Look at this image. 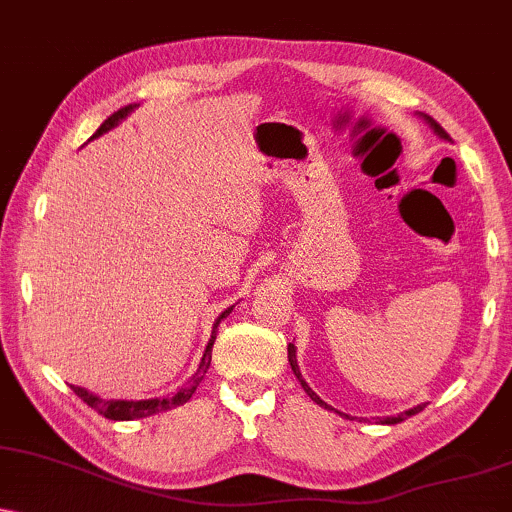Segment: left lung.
I'll return each instance as SVG.
<instances>
[{
  "mask_svg": "<svg viewBox=\"0 0 512 512\" xmlns=\"http://www.w3.org/2000/svg\"><path fill=\"white\" fill-rule=\"evenodd\" d=\"M420 116H422V118H425V123H427V125H430V128H432L434 132H437V135L441 137V140H449V142H451L449 132H446L444 128H441V125H439L437 121H434V118H430V116H425V113H420ZM287 358H289V365H292V370H294L296 380H299V382H301V387H304V391H306V394H308V396H311V399H313L315 403H318V406H323L325 410H334V408L330 406V403H325L323 399H320V396H318V394H315V391H313L311 387H308V382L304 380V375H301V370H299V361H296V346H294V344H289V346H287ZM422 408H425V403H420V406H415V408H408V410H403V413H399V415H389V418H382L380 422H382V425H396V422H403V420H406V418H410V415L420 413V410H422ZM334 413H339V410H334ZM339 415H342V413H339Z\"/></svg>",
  "mask_w": 512,
  "mask_h": 512,
  "instance_id": "left-lung-1",
  "label": "left lung"
}]
</instances>
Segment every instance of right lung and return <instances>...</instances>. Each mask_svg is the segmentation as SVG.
<instances>
[{
	"instance_id": "1",
	"label": "right lung",
	"mask_w": 512,
	"mask_h": 512,
	"mask_svg": "<svg viewBox=\"0 0 512 512\" xmlns=\"http://www.w3.org/2000/svg\"><path fill=\"white\" fill-rule=\"evenodd\" d=\"M135 109H137V104H132V106H125V109L113 113L111 118H106V121L102 123V128L94 132L90 140H97V137L106 135V132L116 128L118 123H123L125 118H128ZM230 313H232V306L225 308V311L218 315L216 323H213L211 339H208V344H206V349H204V356H201V363H199L197 372H194V375L189 377V380L182 384L178 391H175V394L163 396V399L132 401V399H104V396H97V394H92V391H87V389H82V387H75V384H71V387H73L75 394H78L80 399L87 403V406L94 408L99 415H104V418H109V420H140V418H149V415L163 413V410L178 408V406H182V403H187L189 399H192V394H194V391H197L201 380H204L208 365H211V349H213V342H216L218 325H220V320L227 318V315H230Z\"/></svg>"
}]
</instances>
